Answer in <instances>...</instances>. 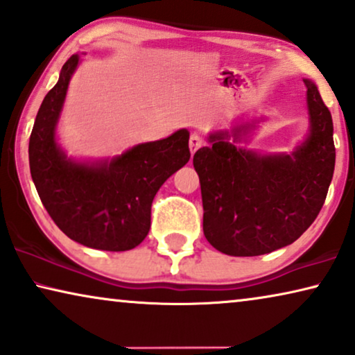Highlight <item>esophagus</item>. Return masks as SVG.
<instances>
[{"label":"esophagus","mask_w":355,"mask_h":355,"mask_svg":"<svg viewBox=\"0 0 355 355\" xmlns=\"http://www.w3.org/2000/svg\"><path fill=\"white\" fill-rule=\"evenodd\" d=\"M203 145V140L198 134H192L191 139H189V147H191V153L193 155Z\"/></svg>","instance_id":"esophagus-1"}]
</instances>
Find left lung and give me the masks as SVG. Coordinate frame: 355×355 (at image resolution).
<instances>
[{"instance_id": "8db88e82", "label": "left lung", "mask_w": 355, "mask_h": 355, "mask_svg": "<svg viewBox=\"0 0 355 355\" xmlns=\"http://www.w3.org/2000/svg\"><path fill=\"white\" fill-rule=\"evenodd\" d=\"M304 84L310 132L291 155L237 147L254 124L210 134V147L193 155L203 234L223 254L255 257L293 244L322 210L336 159L333 119L317 85Z\"/></svg>"}]
</instances>
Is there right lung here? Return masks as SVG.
<instances>
[{
    "label": "right lung",
    "instance_id": "obj_1",
    "mask_svg": "<svg viewBox=\"0 0 355 355\" xmlns=\"http://www.w3.org/2000/svg\"><path fill=\"white\" fill-rule=\"evenodd\" d=\"M77 64L79 55L64 62L37 113L28 142L33 184L48 215L72 241L92 249L130 250L148 234L158 189L191 158L189 130L135 145L111 162L67 158L55 134Z\"/></svg>",
    "mask_w": 355,
    "mask_h": 355
}]
</instances>
